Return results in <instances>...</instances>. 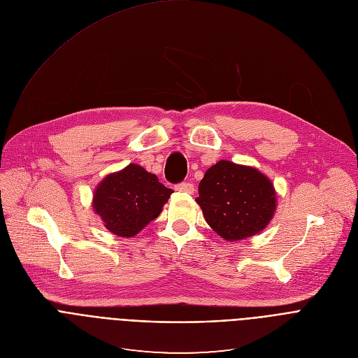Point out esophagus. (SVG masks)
<instances>
[{"instance_id":"34e87169","label":"esophagus","mask_w":358,"mask_h":358,"mask_svg":"<svg viewBox=\"0 0 358 358\" xmlns=\"http://www.w3.org/2000/svg\"><path fill=\"white\" fill-rule=\"evenodd\" d=\"M176 189H177V192H181V193L193 194L194 193V185L192 182H181V184L176 185Z\"/></svg>"}]
</instances>
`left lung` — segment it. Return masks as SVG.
Listing matches in <instances>:
<instances>
[{"mask_svg": "<svg viewBox=\"0 0 358 358\" xmlns=\"http://www.w3.org/2000/svg\"><path fill=\"white\" fill-rule=\"evenodd\" d=\"M197 204L207 224L227 242L248 239L275 216L273 182L255 166L220 159L199 184Z\"/></svg>", "mask_w": 358, "mask_h": 358, "instance_id": "obj_1", "label": "left lung"}]
</instances>
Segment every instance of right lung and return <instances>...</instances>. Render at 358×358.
<instances>
[{"label": "right lung", "instance_id": "add662e5", "mask_svg": "<svg viewBox=\"0 0 358 358\" xmlns=\"http://www.w3.org/2000/svg\"><path fill=\"white\" fill-rule=\"evenodd\" d=\"M173 194L155 174L138 164L108 174L93 192L92 207L103 226L119 237H134L155 220Z\"/></svg>", "mask_w": 358, "mask_h": 358}]
</instances>
